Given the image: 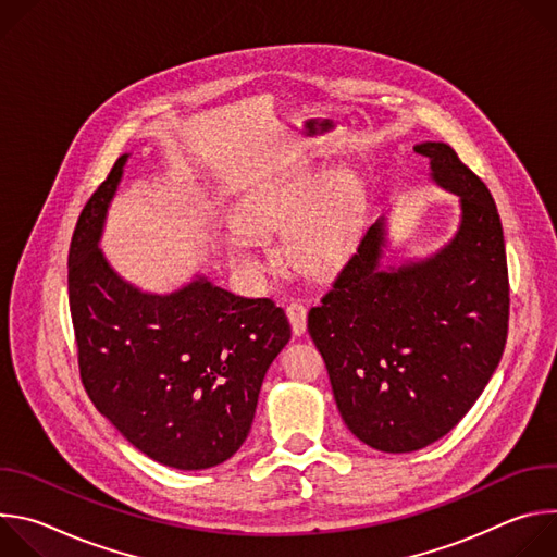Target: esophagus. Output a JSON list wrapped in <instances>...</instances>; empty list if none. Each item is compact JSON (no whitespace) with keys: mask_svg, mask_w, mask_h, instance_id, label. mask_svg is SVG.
<instances>
[{"mask_svg":"<svg viewBox=\"0 0 557 557\" xmlns=\"http://www.w3.org/2000/svg\"><path fill=\"white\" fill-rule=\"evenodd\" d=\"M286 314H288V322L293 329V335H304L306 333V306L293 301L286 306Z\"/></svg>","mask_w":557,"mask_h":557,"instance_id":"esophagus-1","label":"esophagus"}]
</instances>
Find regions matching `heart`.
I'll list each match as a JSON object with an SVG mask.
<instances>
[{
	"mask_svg": "<svg viewBox=\"0 0 557 557\" xmlns=\"http://www.w3.org/2000/svg\"><path fill=\"white\" fill-rule=\"evenodd\" d=\"M350 202L339 176L299 168L275 174L249 191L237 211V226L247 235L286 233V253L304 273L324 275L342 267L350 251ZM231 260L251 273L273 269L271 256L253 251L237 237Z\"/></svg>",
	"mask_w": 557,
	"mask_h": 557,
	"instance_id": "obj_1",
	"label": "heart"
}]
</instances>
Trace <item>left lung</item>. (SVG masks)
I'll list each match as a JSON object with an SVG mask.
<instances>
[{
    "instance_id": "left-lung-1",
    "label": "left lung",
    "mask_w": 557,
    "mask_h": 557,
    "mask_svg": "<svg viewBox=\"0 0 557 557\" xmlns=\"http://www.w3.org/2000/svg\"><path fill=\"white\" fill-rule=\"evenodd\" d=\"M414 151L460 198L456 235L425 260L383 269L379 218L308 312L344 423L387 454L417 451L458 425L498 368L509 326L505 237L487 185L445 143Z\"/></svg>"
}]
</instances>
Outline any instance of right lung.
Here are the masks:
<instances>
[{"instance_id": "1", "label": "right lung", "mask_w": 557, "mask_h": 557, "mask_svg": "<svg viewBox=\"0 0 557 557\" xmlns=\"http://www.w3.org/2000/svg\"><path fill=\"white\" fill-rule=\"evenodd\" d=\"M127 153L76 220L67 293L78 372L97 410L143 454L209 469L249 436L264 374L290 339L269 297H240L198 275L165 295L125 282L99 249Z\"/></svg>"}]
</instances>
